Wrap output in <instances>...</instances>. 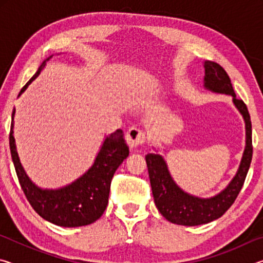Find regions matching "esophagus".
Here are the masks:
<instances>
[{"mask_svg": "<svg viewBox=\"0 0 263 263\" xmlns=\"http://www.w3.org/2000/svg\"><path fill=\"white\" fill-rule=\"evenodd\" d=\"M145 138H146L145 132L136 126H132L128 128V131L126 132V136H125L127 145L130 146L131 148H137L138 146L144 144Z\"/></svg>", "mask_w": 263, "mask_h": 263, "instance_id": "esophagus-1", "label": "esophagus"}]
</instances>
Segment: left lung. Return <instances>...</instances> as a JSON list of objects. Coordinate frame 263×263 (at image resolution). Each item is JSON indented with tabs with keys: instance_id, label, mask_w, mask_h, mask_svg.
Wrapping results in <instances>:
<instances>
[{
	"instance_id": "left-lung-1",
	"label": "left lung",
	"mask_w": 263,
	"mask_h": 263,
	"mask_svg": "<svg viewBox=\"0 0 263 263\" xmlns=\"http://www.w3.org/2000/svg\"><path fill=\"white\" fill-rule=\"evenodd\" d=\"M204 88L206 90L232 96L233 104L242 116L245 122L246 145L233 179L219 194L208 198L190 195L182 190L172 177L166 160L158 153V151L157 153L146 155L145 159L155 205L168 221L183 226L208 224L220 218L229 210L242 188L253 154L252 123L246 104L237 99L229 75L220 65L206 60L204 61Z\"/></svg>"
}]
</instances>
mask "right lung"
<instances>
[{
  "label": "right lung",
  "instance_id": "1",
  "mask_svg": "<svg viewBox=\"0 0 263 263\" xmlns=\"http://www.w3.org/2000/svg\"><path fill=\"white\" fill-rule=\"evenodd\" d=\"M52 57L42 62L18 96L41 74ZM15 111L14 109L11 115L9 145L17 177L33 210L45 220L62 228H79L96 221L108 205L110 184L115 172L130 153L123 131L118 128L105 137L94 163L79 179L61 188L44 189L31 181L20 161L14 137Z\"/></svg>",
  "mask_w": 263,
  "mask_h": 263
}]
</instances>
